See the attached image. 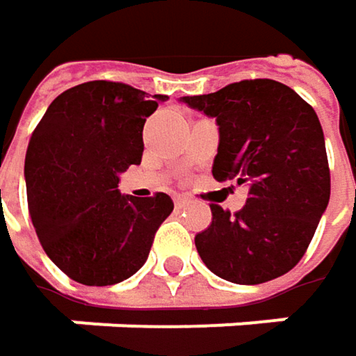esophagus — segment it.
<instances>
[{
    "mask_svg": "<svg viewBox=\"0 0 356 356\" xmlns=\"http://www.w3.org/2000/svg\"><path fill=\"white\" fill-rule=\"evenodd\" d=\"M174 202H176V207H178V209H184V207H188L193 200L186 199V197H176V200H174Z\"/></svg>",
    "mask_w": 356,
    "mask_h": 356,
    "instance_id": "esophagus-1",
    "label": "esophagus"
}]
</instances>
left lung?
Masks as SVG:
<instances>
[{
  "instance_id": "left-lung-1",
  "label": "left lung",
  "mask_w": 356,
  "mask_h": 356,
  "mask_svg": "<svg viewBox=\"0 0 356 356\" xmlns=\"http://www.w3.org/2000/svg\"><path fill=\"white\" fill-rule=\"evenodd\" d=\"M180 102L215 118L217 182L248 184L238 213L211 204L213 221L195 238L211 273L238 283L273 281L301 260L330 200L324 131L289 86L245 79Z\"/></svg>"
}]
</instances>
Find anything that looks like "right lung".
Returning a JSON list of instances; mask_svg holds the SVG:
<instances>
[{"label":"right lung","instance_id":"obj_1","mask_svg":"<svg viewBox=\"0 0 356 356\" xmlns=\"http://www.w3.org/2000/svg\"><path fill=\"white\" fill-rule=\"evenodd\" d=\"M116 81H88L57 96L32 133L24 178L28 211L47 256L90 287L133 277L157 227L172 213L168 195H120V174L141 163L143 124L159 100Z\"/></svg>","mask_w":356,"mask_h":356}]
</instances>
